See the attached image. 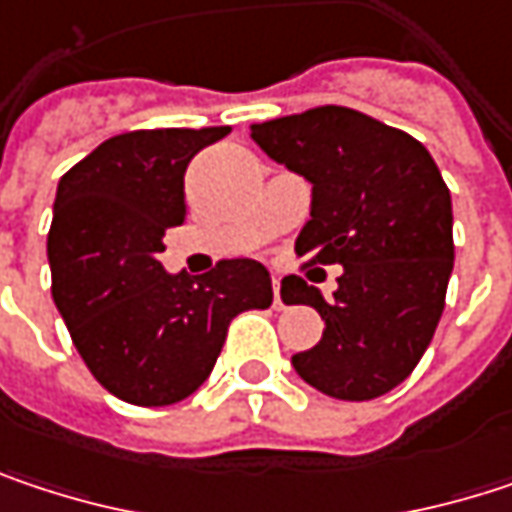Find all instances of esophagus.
<instances>
[{
    "label": "esophagus",
    "instance_id": "34e87169",
    "mask_svg": "<svg viewBox=\"0 0 512 512\" xmlns=\"http://www.w3.org/2000/svg\"><path fill=\"white\" fill-rule=\"evenodd\" d=\"M272 293H275V308L281 311V308H284V302H281V278H278V275L272 278Z\"/></svg>",
    "mask_w": 512,
    "mask_h": 512
}]
</instances>
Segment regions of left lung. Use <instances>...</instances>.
Wrapping results in <instances>:
<instances>
[{"label":"left lung","mask_w":512,"mask_h":512,"mask_svg":"<svg viewBox=\"0 0 512 512\" xmlns=\"http://www.w3.org/2000/svg\"><path fill=\"white\" fill-rule=\"evenodd\" d=\"M260 151L311 183V219L296 255L341 263L326 299L299 275L281 281L287 305H311L323 338L293 356L296 373L338 400H373L421 361L445 311L454 269L451 192L430 151L347 106L252 124Z\"/></svg>","instance_id":"8db88e82"}]
</instances>
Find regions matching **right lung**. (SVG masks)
Wrapping results in <instances>:
<instances>
[{"label":"right lung","instance_id":"1","mask_svg":"<svg viewBox=\"0 0 512 512\" xmlns=\"http://www.w3.org/2000/svg\"><path fill=\"white\" fill-rule=\"evenodd\" d=\"M228 133H121L58 180L52 299L94 379L124 403L186 400L210 376L231 320L272 305V278L249 257L219 260L198 278L159 263L165 231L186 219L189 159Z\"/></svg>","mask_w":512,"mask_h":512}]
</instances>
